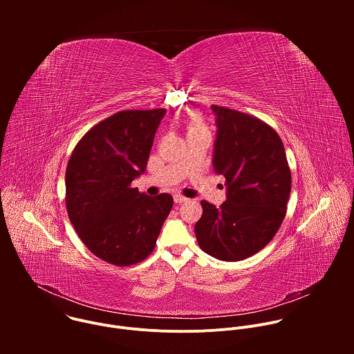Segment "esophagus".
Instances as JSON below:
<instances>
[{"mask_svg":"<svg viewBox=\"0 0 354 354\" xmlns=\"http://www.w3.org/2000/svg\"><path fill=\"white\" fill-rule=\"evenodd\" d=\"M187 198L185 197V196H182V194H175L174 196V201H175V203L176 205H180V203H185V201H186Z\"/></svg>","mask_w":354,"mask_h":354,"instance_id":"obj_1","label":"esophagus"}]
</instances>
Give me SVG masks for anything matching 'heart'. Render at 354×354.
Instances as JSON below:
<instances>
[{"mask_svg":"<svg viewBox=\"0 0 354 354\" xmlns=\"http://www.w3.org/2000/svg\"><path fill=\"white\" fill-rule=\"evenodd\" d=\"M186 129H187V136H189V134H196V133H205V131H207L206 124L203 123V120H201L198 116L192 118V119L187 122Z\"/></svg>","mask_w":354,"mask_h":354,"instance_id":"obj_1","label":"heart"}]
</instances>
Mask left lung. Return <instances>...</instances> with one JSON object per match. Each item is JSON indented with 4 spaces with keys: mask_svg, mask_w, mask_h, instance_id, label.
I'll return each instance as SVG.
<instances>
[{
    "mask_svg": "<svg viewBox=\"0 0 354 354\" xmlns=\"http://www.w3.org/2000/svg\"><path fill=\"white\" fill-rule=\"evenodd\" d=\"M212 109L217 118L213 165L225 178L227 200L218 209L201 201L203 214L194 234L210 257L238 262L258 254L279 231L291 192V171L273 127L235 109Z\"/></svg>",
    "mask_w": 354,
    "mask_h": 354,
    "instance_id": "obj_1",
    "label": "left lung"
}]
</instances>
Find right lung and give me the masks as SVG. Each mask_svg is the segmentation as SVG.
I'll return each instance as SVG.
<instances>
[{"instance_id":"right-lung-1","label":"right lung","mask_w":354,"mask_h":354,"mask_svg":"<svg viewBox=\"0 0 354 354\" xmlns=\"http://www.w3.org/2000/svg\"><path fill=\"white\" fill-rule=\"evenodd\" d=\"M165 109L122 111L77 142L66 171V206L80 239L111 265L131 266L154 250L174 206L168 193L131 187L145 171Z\"/></svg>"}]
</instances>
